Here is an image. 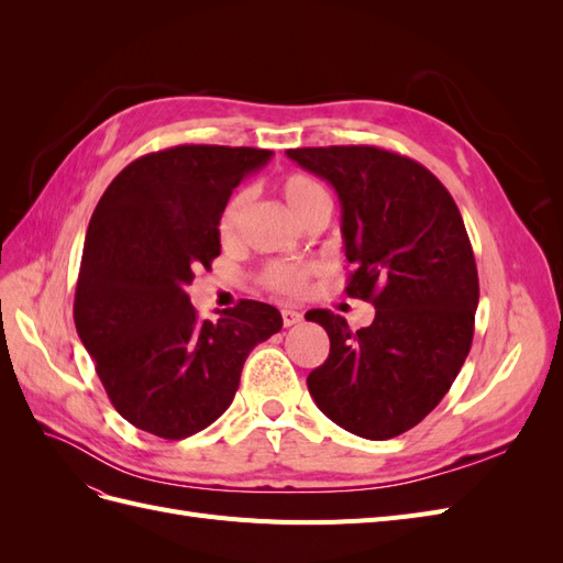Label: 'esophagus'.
I'll return each instance as SVG.
<instances>
[{"label": "esophagus", "instance_id": "34e87169", "mask_svg": "<svg viewBox=\"0 0 563 563\" xmlns=\"http://www.w3.org/2000/svg\"><path fill=\"white\" fill-rule=\"evenodd\" d=\"M282 319H284V327H286V329H288V327H296V323L302 321V312L291 310V308H284V310H282Z\"/></svg>", "mask_w": 563, "mask_h": 563}]
</instances>
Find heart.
I'll list each match as a JSON object with an SVG mask.
<instances>
[{
	"label": "heart",
	"mask_w": 563,
	"mask_h": 563,
	"mask_svg": "<svg viewBox=\"0 0 563 563\" xmlns=\"http://www.w3.org/2000/svg\"><path fill=\"white\" fill-rule=\"evenodd\" d=\"M277 192L302 225H310L314 220H327L331 211L329 192L312 176L288 174L277 183ZM251 211V195L246 190L236 192L225 203L218 220L220 240L225 244H236L242 240L246 216ZM314 267L312 265H294V263H272L263 272V284L282 296H300L310 284Z\"/></svg>",
	"instance_id": "1"
}]
</instances>
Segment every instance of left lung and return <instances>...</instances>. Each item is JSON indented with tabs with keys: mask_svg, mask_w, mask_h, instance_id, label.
Instances as JSON below:
<instances>
[{
	"mask_svg": "<svg viewBox=\"0 0 563 563\" xmlns=\"http://www.w3.org/2000/svg\"><path fill=\"white\" fill-rule=\"evenodd\" d=\"M327 180L343 211L347 296L373 302L371 327L350 331L329 310L305 319L329 333V360L308 376L319 411L373 441L428 416L465 364L479 277L453 197L422 164L373 145L286 150Z\"/></svg>",
	"mask_w": 563,
	"mask_h": 563,
	"instance_id": "1",
	"label": "left lung"
}]
</instances>
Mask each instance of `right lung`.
Listing matches in <instances>:
<instances>
[{
    "instance_id": "1",
    "label": "right lung",
    "mask_w": 563,
    "mask_h": 563,
    "mask_svg": "<svg viewBox=\"0 0 563 563\" xmlns=\"http://www.w3.org/2000/svg\"><path fill=\"white\" fill-rule=\"evenodd\" d=\"M269 150L176 145L131 162L100 197L84 240L75 327L124 420L185 439L228 411L249 352L282 329L240 300L201 321L187 286L220 253L218 220Z\"/></svg>"
}]
</instances>
